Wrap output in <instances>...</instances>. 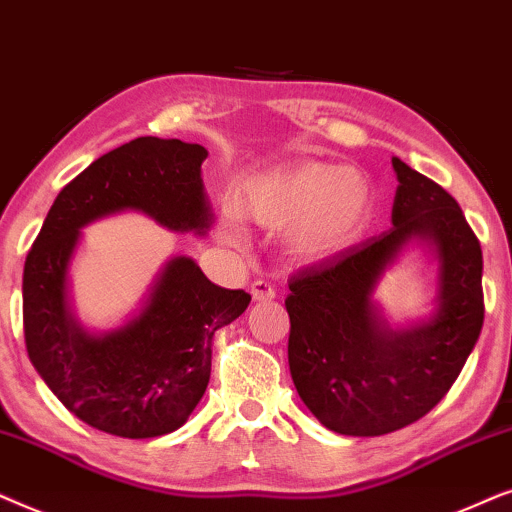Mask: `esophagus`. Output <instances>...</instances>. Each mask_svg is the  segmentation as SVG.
Here are the masks:
<instances>
[{"label":"esophagus","instance_id":"obj_1","mask_svg":"<svg viewBox=\"0 0 512 512\" xmlns=\"http://www.w3.org/2000/svg\"><path fill=\"white\" fill-rule=\"evenodd\" d=\"M250 295L255 302H271V299L276 297V290H274V285L267 281H255L250 285Z\"/></svg>","mask_w":512,"mask_h":512}]
</instances>
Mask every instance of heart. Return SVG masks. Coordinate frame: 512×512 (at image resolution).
I'll return each mask as SVG.
<instances>
[{
  "label": "heart",
  "instance_id": "1",
  "mask_svg": "<svg viewBox=\"0 0 512 512\" xmlns=\"http://www.w3.org/2000/svg\"><path fill=\"white\" fill-rule=\"evenodd\" d=\"M372 206L370 177L325 161H297L250 177L234 201L236 213L260 227H290L288 248L304 262L346 248L365 227ZM217 234L224 243H241L229 227Z\"/></svg>",
  "mask_w": 512,
  "mask_h": 512
}]
</instances>
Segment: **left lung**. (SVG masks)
<instances>
[{
	"instance_id": "1",
	"label": "left lung",
	"mask_w": 512,
	"mask_h": 512,
	"mask_svg": "<svg viewBox=\"0 0 512 512\" xmlns=\"http://www.w3.org/2000/svg\"><path fill=\"white\" fill-rule=\"evenodd\" d=\"M393 227L290 278L288 363L295 388L330 431L374 438L419 421L445 398L478 342L482 250L459 203L393 156ZM439 260L431 317L391 328L373 302L383 271L407 244Z\"/></svg>"
}]
</instances>
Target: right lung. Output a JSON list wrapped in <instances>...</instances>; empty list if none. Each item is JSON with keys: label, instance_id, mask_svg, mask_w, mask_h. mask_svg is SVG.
<instances>
[{"label": "right lung", "instance_id": "add662e5", "mask_svg": "<svg viewBox=\"0 0 512 512\" xmlns=\"http://www.w3.org/2000/svg\"><path fill=\"white\" fill-rule=\"evenodd\" d=\"M206 156L201 145L149 135L102 154L56 196L27 252V356L60 403L98 431L131 440L177 431L206 393L215 332L250 304L248 292L210 283L180 255L163 264L124 325L91 332L74 316L70 267L81 229L138 210L170 231L203 236Z\"/></svg>", "mask_w": 512, "mask_h": 512}]
</instances>
